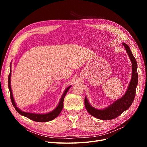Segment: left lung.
I'll list each match as a JSON object with an SVG mask.
<instances>
[{"mask_svg": "<svg viewBox=\"0 0 147 147\" xmlns=\"http://www.w3.org/2000/svg\"><path fill=\"white\" fill-rule=\"evenodd\" d=\"M122 44L126 49L132 65V78H131L128 88L125 95L109 107L102 110L96 109L93 107L89 104L86 96L84 98V105H85L88 112L92 116L99 119L109 120L117 117L119 115L127 110L130 107L135 96L136 88L138 82L137 63L129 46L125 43H123Z\"/></svg>", "mask_w": 147, "mask_h": 147, "instance_id": "left-lung-1", "label": "left lung"}]
</instances>
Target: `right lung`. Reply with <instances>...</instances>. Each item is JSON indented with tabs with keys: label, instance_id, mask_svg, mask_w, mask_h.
I'll return each instance as SVG.
<instances>
[{
	"label": "right lung",
	"instance_id": "right-lung-1",
	"mask_svg": "<svg viewBox=\"0 0 147 147\" xmlns=\"http://www.w3.org/2000/svg\"><path fill=\"white\" fill-rule=\"evenodd\" d=\"M10 68H11V71H10V73L9 74V76H8V88H9V90L10 92V96H11V102L12 103L13 106L15 108V109L16 110V111L20 114L23 115V116L27 117V118L30 119V120H33L34 121H37V122H46V121H49L53 120L54 119H55L59 114V113H61L62 110H63L64 98L67 93L68 90H69V89L71 87V85L66 88V89L65 90V91L64 92V94H63V95H62V96L61 98V99L59 102L58 106L56 107V109L55 110H53V111H52L49 113H46V114H37V113L24 112V111H21L20 109H18L14 101V99H13V95H12V92L11 87V65H10Z\"/></svg>",
	"mask_w": 147,
	"mask_h": 147
}]
</instances>
